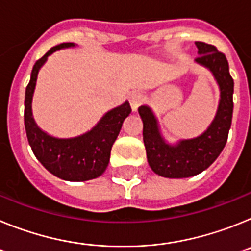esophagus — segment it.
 <instances>
[{
    "mask_svg": "<svg viewBox=\"0 0 251 251\" xmlns=\"http://www.w3.org/2000/svg\"><path fill=\"white\" fill-rule=\"evenodd\" d=\"M145 101V95L139 92H134L129 95V104L133 112H137L142 103Z\"/></svg>",
    "mask_w": 251,
    "mask_h": 251,
    "instance_id": "esophagus-1",
    "label": "esophagus"
}]
</instances>
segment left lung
<instances>
[{"mask_svg":"<svg viewBox=\"0 0 251 251\" xmlns=\"http://www.w3.org/2000/svg\"><path fill=\"white\" fill-rule=\"evenodd\" d=\"M197 64L207 68L220 88V101L210 127L192 139H181L177 145H168L159 132L158 122L147 105L138 108L143 122V142L151 168L158 176L186 178L201 174L214 163L224 150L232 119L234 80L229 73L226 56L214 45L196 41Z\"/></svg>","mask_w":251,"mask_h":251,"instance_id":"obj_1","label":"left lung"}]
</instances>
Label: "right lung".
<instances>
[{"label":"right lung","mask_w":251,"mask_h":251,"mask_svg":"<svg viewBox=\"0 0 251 251\" xmlns=\"http://www.w3.org/2000/svg\"><path fill=\"white\" fill-rule=\"evenodd\" d=\"M73 43L60 44L35 63L31 79L25 94L26 136L35 157L54 176L65 181L80 182L99 177L108 167L110 150L118 137L124 119L132 109L128 101L103 115V118L89 132L74 138H55L40 129L35 123L31 110L32 95L36 85L40 68L45 64L49 55L64 48H73Z\"/></svg>","instance_id":"obj_1"}]
</instances>
